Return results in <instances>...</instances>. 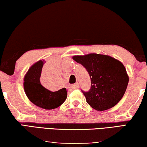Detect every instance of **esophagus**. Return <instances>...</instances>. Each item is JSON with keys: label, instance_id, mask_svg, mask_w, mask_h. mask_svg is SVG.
Listing matches in <instances>:
<instances>
[{"label": "esophagus", "instance_id": "esophagus-1", "mask_svg": "<svg viewBox=\"0 0 147 147\" xmlns=\"http://www.w3.org/2000/svg\"><path fill=\"white\" fill-rule=\"evenodd\" d=\"M72 89H78V88L79 87V84L78 83H75V84H74L73 85H72Z\"/></svg>", "mask_w": 147, "mask_h": 147}]
</instances>
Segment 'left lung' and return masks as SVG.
I'll return each instance as SVG.
<instances>
[{"label":"left lung","mask_w":147,"mask_h":147,"mask_svg":"<svg viewBox=\"0 0 147 147\" xmlns=\"http://www.w3.org/2000/svg\"><path fill=\"white\" fill-rule=\"evenodd\" d=\"M73 59L86 69L91 78L90 89L81 91L92 108L103 111L120 101L129 82L122 63L109 56L98 54L75 56Z\"/></svg>","instance_id":"8db88e82"}]
</instances>
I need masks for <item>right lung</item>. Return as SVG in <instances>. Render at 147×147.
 <instances>
[{
	"label": "right lung",
	"mask_w": 147,
	"mask_h": 147,
	"mask_svg": "<svg viewBox=\"0 0 147 147\" xmlns=\"http://www.w3.org/2000/svg\"><path fill=\"white\" fill-rule=\"evenodd\" d=\"M43 64L44 61L39 60L29 69L24 78V87L31 102L44 109L51 110L60 107L66 100L67 90L63 88L52 92L40 84V77Z\"/></svg>",
	"instance_id": "obj_1"
}]
</instances>
